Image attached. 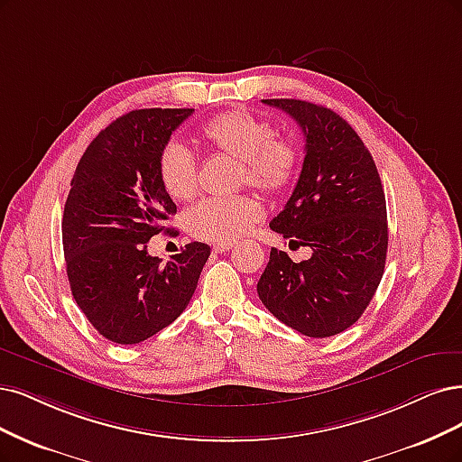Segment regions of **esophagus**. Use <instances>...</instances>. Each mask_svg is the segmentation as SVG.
I'll return each mask as SVG.
<instances>
[{
	"label": "esophagus",
	"mask_w": 462,
	"mask_h": 462,
	"mask_svg": "<svg viewBox=\"0 0 462 462\" xmlns=\"http://www.w3.org/2000/svg\"><path fill=\"white\" fill-rule=\"evenodd\" d=\"M235 245L231 243V245H214V252H217V254H221V252H227V250H231Z\"/></svg>",
	"instance_id": "obj_1"
}]
</instances>
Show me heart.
<instances>
[{
	"mask_svg": "<svg viewBox=\"0 0 462 462\" xmlns=\"http://www.w3.org/2000/svg\"><path fill=\"white\" fill-rule=\"evenodd\" d=\"M202 137L208 149L236 162V185H248L265 195L289 189L300 168V149L294 141L277 135L275 125L235 108L204 124ZM158 178L173 200L193 199L199 187V166L193 152L181 143H168L158 158ZM262 219V204L248 195L208 199L185 212L190 236L216 245H231Z\"/></svg>",
	"mask_w": 462,
	"mask_h": 462,
	"instance_id": "1",
	"label": "heart"
}]
</instances>
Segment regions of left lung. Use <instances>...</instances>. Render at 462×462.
<instances>
[{
	"mask_svg": "<svg viewBox=\"0 0 462 462\" xmlns=\"http://www.w3.org/2000/svg\"><path fill=\"white\" fill-rule=\"evenodd\" d=\"M304 132L306 156L294 193L272 219L275 233L310 246L294 263L272 248L258 281L262 304L311 338L352 327L373 300L388 252L386 199L361 137L334 110L300 99H263Z\"/></svg>",
	"mask_w": 462,
	"mask_h": 462,
	"instance_id": "8db88e82",
	"label": "left lung"
}]
</instances>
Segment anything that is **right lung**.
<instances>
[{"instance_id": "obj_1", "label": "right lung", "mask_w": 462, "mask_h": 462, "mask_svg": "<svg viewBox=\"0 0 462 462\" xmlns=\"http://www.w3.org/2000/svg\"><path fill=\"white\" fill-rule=\"evenodd\" d=\"M193 108H141L116 118L79 158L62 214L70 291L88 321L116 344H139L183 313L210 246L190 243L162 265L151 236L178 212L158 158Z\"/></svg>"}]
</instances>
